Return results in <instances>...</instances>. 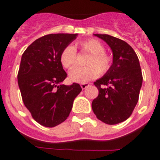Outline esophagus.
I'll return each mask as SVG.
<instances>
[{
    "instance_id": "esophagus-1",
    "label": "esophagus",
    "mask_w": 160,
    "mask_h": 160,
    "mask_svg": "<svg viewBox=\"0 0 160 160\" xmlns=\"http://www.w3.org/2000/svg\"><path fill=\"white\" fill-rule=\"evenodd\" d=\"M88 86H89V84H88V83L80 84V87H81V88H82V89H86V88H87Z\"/></svg>"
}]
</instances>
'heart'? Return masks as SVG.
Masks as SVG:
<instances>
[{"mask_svg":"<svg viewBox=\"0 0 160 160\" xmlns=\"http://www.w3.org/2000/svg\"><path fill=\"white\" fill-rule=\"evenodd\" d=\"M77 46L82 52L89 54L86 60L87 67L77 68L69 73V79L73 82L86 83L100 74L105 73L110 69L112 60L108 54L105 53V48L103 43L94 38L84 40L80 42ZM60 62L64 68L71 69L76 65L77 52L75 48L72 45L64 48L61 56Z\"/></svg>","mask_w":160,"mask_h":160,"instance_id":"1","label":"heart"}]
</instances>
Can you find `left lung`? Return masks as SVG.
I'll return each mask as SVG.
<instances>
[{
    "mask_svg": "<svg viewBox=\"0 0 160 160\" xmlns=\"http://www.w3.org/2000/svg\"><path fill=\"white\" fill-rule=\"evenodd\" d=\"M103 39L113 52V63L94 85L98 96L92 108L98 120L113 125L127 120L137 104L142 85L139 59L133 48L123 40L107 34H94Z\"/></svg>",
    "mask_w": 160,
    "mask_h": 160,
    "instance_id": "left-lung-1",
    "label": "left lung"
}]
</instances>
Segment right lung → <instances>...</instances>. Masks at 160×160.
<instances>
[{
    "mask_svg": "<svg viewBox=\"0 0 160 160\" xmlns=\"http://www.w3.org/2000/svg\"><path fill=\"white\" fill-rule=\"evenodd\" d=\"M78 34H49L35 40L23 53L18 84L24 104L33 119L53 128L68 118L74 98L81 92L79 84L60 85L67 78L60 62L64 48Z\"/></svg>",
    "mask_w": 160,
    "mask_h": 160,
    "instance_id": "1",
    "label": "right lung"
}]
</instances>
